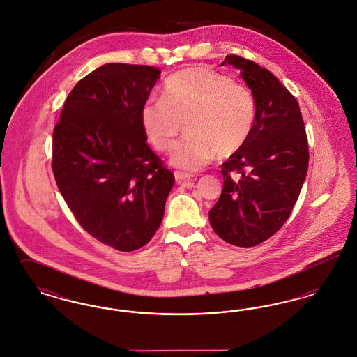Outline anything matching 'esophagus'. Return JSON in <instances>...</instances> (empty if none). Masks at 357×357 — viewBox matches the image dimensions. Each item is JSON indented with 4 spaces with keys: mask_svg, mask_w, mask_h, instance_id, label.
<instances>
[{
    "mask_svg": "<svg viewBox=\"0 0 357 357\" xmlns=\"http://www.w3.org/2000/svg\"><path fill=\"white\" fill-rule=\"evenodd\" d=\"M174 176H175L176 182H178L179 185H183V186H186V185H190V183H192V182H194V175L187 174V172L175 171V172H174Z\"/></svg>",
    "mask_w": 357,
    "mask_h": 357,
    "instance_id": "obj_1",
    "label": "esophagus"
}]
</instances>
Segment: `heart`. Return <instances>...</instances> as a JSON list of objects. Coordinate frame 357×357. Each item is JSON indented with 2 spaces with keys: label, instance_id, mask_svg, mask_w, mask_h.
I'll return each mask as SVG.
<instances>
[{
  "label": "heart",
  "instance_id": "heart-1",
  "mask_svg": "<svg viewBox=\"0 0 357 357\" xmlns=\"http://www.w3.org/2000/svg\"><path fill=\"white\" fill-rule=\"evenodd\" d=\"M186 137L171 155L174 166L199 170L217 153L239 151L252 134L255 100L246 85L231 82L220 70L198 66L166 79L160 100H149L140 109L146 140L159 153H169L185 120Z\"/></svg>",
  "mask_w": 357,
  "mask_h": 357
}]
</instances>
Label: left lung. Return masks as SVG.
Returning a JSON list of instances; mask_svg holds the SVG:
<instances>
[{
    "label": "left lung",
    "instance_id": "obj_1",
    "mask_svg": "<svg viewBox=\"0 0 357 357\" xmlns=\"http://www.w3.org/2000/svg\"><path fill=\"white\" fill-rule=\"evenodd\" d=\"M225 64L239 69L252 89L255 119L245 146L222 165L223 190L208 220L227 243L252 248L277 233L297 202L309 165L307 137L298 102L272 72L236 54Z\"/></svg>",
    "mask_w": 357,
    "mask_h": 357
}]
</instances>
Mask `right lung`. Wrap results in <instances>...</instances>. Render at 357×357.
Returning a JSON list of instances; mask_svg holds the SVG:
<instances>
[{
    "mask_svg": "<svg viewBox=\"0 0 357 357\" xmlns=\"http://www.w3.org/2000/svg\"><path fill=\"white\" fill-rule=\"evenodd\" d=\"M159 77L149 66L95 69L73 86L53 130L52 170L64 201L86 233L120 252L153 237L175 182L139 120Z\"/></svg>",
    "mask_w": 357,
    "mask_h": 357,
    "instance_id": "obj_1",
    "label": "right lung"
}]
</instances>
